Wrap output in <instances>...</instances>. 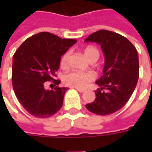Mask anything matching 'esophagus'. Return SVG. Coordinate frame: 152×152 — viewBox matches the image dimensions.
Returning a JSON list of instances; mask_svg holds the SVG:
<instances>
[{"instance_id":"34e87169","label":"esophagus","mask_w":152,"mask_h":152,"mask_svg":"<svg viewBox=\"0 0 152 152\" xmlns=\"http://www.w3.org/2000/svg\"><path fill=\"white\" fill-rule=\"evenodd\" d=\"M77 91H78V92H80V93H83V92H85V89H78V88H77Z\"/></svg>"}]
</instances>
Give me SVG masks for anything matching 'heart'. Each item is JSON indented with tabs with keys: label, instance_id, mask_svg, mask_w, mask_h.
Wrapping results in <instances>:
<instances>
[{
	"label": "heart",
	"instance_id": "b5f03b06",
	"mask_svg": "<svg viewBox=\"0 0 152 152\" xmlns=\"http://www.w3.org/2000/svg\"><path fill=\"white\" fill-rule=\"evenodd\" d=\"M84 56L88 61L98 60L99 57V50L92 46L86 47L83 51ZM69 53H65L60 59V66L62 68H66L68 66ZM95 79V74L94 72H71L63 76V82L65 85L78 89L86 88L89 82Z\"/></svg>",
	"mask_w": 152,
	"mask_h": 152
}]
</instances>
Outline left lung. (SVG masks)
<instances>
[{
	"instance_id": "obj_1",
	"label": "left lung",
	"mask_w": 152,
	"mask_h": 152,
	"mask_svg": "<svg viewBox=\"0 0 152 152\" xmlns=\"http://www.w3.org/2000/svg\"><path fill=\"white\" fill-rule=\"evenodd\" d=\"M85 41L101 45L105 64L102 76L96 84L94 101L86 104L89 112L107 115L122 108L130 99L139 76V62L136 48L127 38L107 31L99 30Z\"/></svg>"
}]
</instances>
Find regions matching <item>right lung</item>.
I'll return each instance as SVG.
<instances>
[{"label":"right lung","instance_id":"right-lung-1","mask_svg":"<svg viewBox=\"0 0 152 152\" xmlns=\"http://www.w3.org/2000/svg\"><path fill=\"white\" fill-rule=\"evenodd\" d=\"M76 40L62 39L50 32L28 38L13 56L12 84L16 98L25 110L36 117L48 118L59 111L68 88H60L54 80L61 56ZM53 80L56 87L45 90L44 82Z\"/></svg>","mask_w":152,"mask_h":152}]
</instances>
